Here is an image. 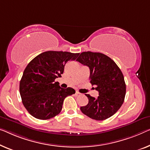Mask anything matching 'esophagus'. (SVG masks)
<instances>
[{
    "label": "esophagus",
    "instance_id": "esophagus-1",
    "mask_svg": "<svg viewBox=\"0 0 150 150\" xmlns=\"http://www.w3.org/2000/svg\"><path fill=\"white\" fill-rule=\"evenodd\" d=\"M80 94H81V93H80L79 91H76L75 93V95L76 96H79Z\"/></svg>",
    "mask_w": 150,
    "mask_h": 150
}]
</instances>
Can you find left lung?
<instances>
[{"instance_id": "obj_1", "label": "left lung", "mask_w": 150, "mask_h": 150, "mask_svg": "<svg viewBox=\"0 0 150 150\" xmlns=\"http://www.w3.org/2000/svg\"><path fill=\"white\" fill-rule=\"evenodd\" d=\"M76 61L88 66L90 83L97 87L99 96L86 94L88 104L80 109L88 117L103 120L115 115L123 103L126 94L124 76L117 64L108 56L100 52H83Z\"/></svg>"}]
</instances>
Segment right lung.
<instances>
[{"label": "right lung", "instance_id": "right-lung-1", "mask_svg": "<svg viewBox=\"0 0 150 150\" xmlns=\"http://www.w3.org/2000/svg\"><path fill=\"white\" fill-rule=\"evenodd\" d=\"M79 53L47 51L35 57L23 71L19 84L22 102L28 112L40 120L61 112L64 100L75 93L71 88H62L54 80L61 77L67 62L75 61Z\"/></svg>", "mask_w": 150, "mask_h": 150}]
</instances>
